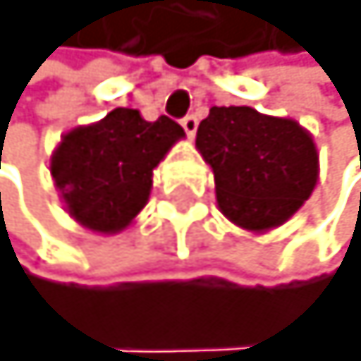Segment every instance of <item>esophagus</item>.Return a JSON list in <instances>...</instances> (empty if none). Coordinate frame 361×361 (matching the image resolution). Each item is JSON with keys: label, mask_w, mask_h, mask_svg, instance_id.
Masks as SVG:
<instances>
[{"label": "esophagus", "mask_w": 361, "mask_h": 361, "mask_svg": "<svg viewBox=\"0 0 361 361\" xmlns=\"http://www.w3.org/2000/svg\"><path fill=\"white\" fill-rule=\"evenodd\" d=\"M182 127H184V132L189 134V137H193V134H196V130H198V120H196V116H186V118H182Z\"/></svg>", "instance_id": "34e87169"}]
</instances>
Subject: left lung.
I'll use <instances>...</instances> for the list:
<instances>
[{"mask_svg": "<svg viewBox=\"0 0 361 361\" xmlns=\"http://www.w3.org/2000/svg\"><path fill=\"white\" fill-rule=\"evenodd\" d=\"M196 149L215 175L222 215L255 234L293 217L319 177L312 134L250 106H212L198 125Z\"/></svg>", "mask_w": 361, "mask_h": 361, "instance_id": "obj_1", "label": "left lung"}]
</instances>
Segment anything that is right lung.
Segmentation results:
<instances>
[{"label": "right lung", "instance_id": "right-lung-1", "mask_svg": "<svg viewBox=\"0 0 361 361\" xmlns=\"http://www.w3.org/2000/svg\"><path fill=\"white\" fill-rule=\"evenodd\" d=\"M182 137L175 120L149 123L134 108L63 134L51 153V177L68 215L99 234L123 231L149 201L153 170Z\"/></svg>", "mask_w": 361, "mask_h": 361}]
</instances>
